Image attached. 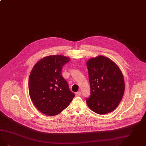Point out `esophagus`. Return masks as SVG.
<instances>
[{
	"label": "esophagus",
	"instance_id": "34e87169",
	"mask_svg": "<svg viewBox=\"0 0 146 146\" xmlns=\"http://www.w3.org/2000/svg\"><path fill=\"white\" fill-rule=\"evenodd\" d=\"M81 92H77L76 93V97H78V96H81Z\"/></svg>",
	"mask_w": 146,
	"mask_h": 146
}]
</instances>
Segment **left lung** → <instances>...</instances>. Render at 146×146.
I'll return each instance as SVG.
<instances>
[{"mask_svg":"<svg viewBox=\"0 0 146 146\" xmlns=\"http://www.w3.org/2000/svg\"><path fill=\"white\" fill-rule=\"evenodd\" d=\"M91 94L88 106L94 112L104 115L113 111L122 100L125 85L122 72L108 58L100 55L88 60Z\"/></svg>","mask_w":146,"mask_h":146,"instance_id":"left-lung-1","label":"left lung"}]
</instances>
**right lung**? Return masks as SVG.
Wrapping results in <instances>:
<instances>
[{"mask_svg":"<svg viewBox=\"0 0 146 146\" xmlns=\"http://www.w3.org/2000/svg\"><path fill=\"white\" fill-rule=\"evenodd\" d=\"M70 61L61 55L47 56L38 61L30 72V98L36 108L47 116L58 115L75 96L61 74L62 67Z\"/></svg>","mask_w":146,"mask_h":146,"instance_id":"add662e5","label":"right lung"}]
</instances>
